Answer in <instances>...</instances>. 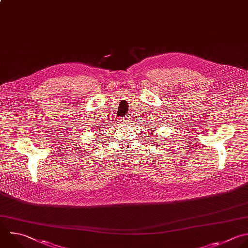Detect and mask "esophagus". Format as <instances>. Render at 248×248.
Here are the masks:
<instances>
[{"label": "esophagus", "mask_w": 248, "mask_h": 248, "mask_svg": "<svg viewBox=\"0 0 248 248\" xmlns=\"http://www.w3.org/2000/svg\"><path fill=\"white\" fill-rule=\"evenodd\" d=\"M120 121H121V123H122V124H126V123L128 122V120H127V119H125V118H124V119H121Z\"/></svg>", "instance_id": "1"}]
</instances>
